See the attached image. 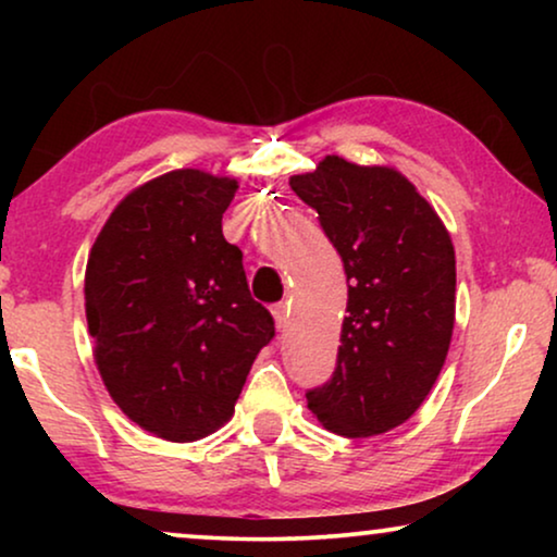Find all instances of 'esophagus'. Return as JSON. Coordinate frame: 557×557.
Returning a JSON list of instances; mask_svg holds the SVG:
<instances>
[{
	"label": "esophagus",
	"mask_w": 557,
	"mask_h": 557,
	"mask_svg": "<svg viewBox=\"0 0 557 557\" xmlns=\"http://www.w3.org/2000/svg\"><path fill=\"white\" fill-rule=\"evenodd\" d=\"M273 319H276L278 330H286V326H288V304H276V307H273Z\"/></svg>",
	"instance_id": "34e87169"
}]
</instances>
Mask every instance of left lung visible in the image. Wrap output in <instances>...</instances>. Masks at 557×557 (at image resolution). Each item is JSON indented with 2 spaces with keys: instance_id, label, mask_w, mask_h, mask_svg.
Returning a JSON list of instances; mask_svg holds the SVG:
<instances>
[{
  "instance_id": "left-lung-1",
  "label": "left lung",
  "mask_w": 557,
  "mask_h": 557,
  "mask_svg": "<svg viewBox=\"0 0 557 557\" xmlns=\"http://www.w3.org/2000/svg\"><path fill=\"white\" fill-rule=\"evenodd\" d=\"M288 185L319 212L349 284L337 368L307 393L309 410L339 436H377L421 408L446 362L456 314L451 235L391 166L332 154Z\"/></svg>"
}]
</instances>
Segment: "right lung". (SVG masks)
Returning <instances> with one entry per match:
<instances>
[{
	"label": "right lung",
	"mask_w": 557,
	"mask_h": 557,
	"mask_svg": "<svg viewBox=\"0 0 557 557\" xmlns=\"http://www.w3.org/2000/svg\"><path fill=\"white\" fill-rule=\"evenodd\" d=\"M238 182L174 170L116 205L90 248L86 319L113 403L164 441L231 421L273 317L248 292L223 212Z\"/></svg>",
	"instance_id": "obj_1"
}]
</instances>
